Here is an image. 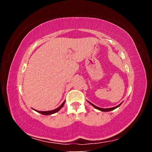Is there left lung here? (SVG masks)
<instances>
[{
	"mask_svg": "<svg viewBox=\"0 0 152 152\" xmlns=\"http://www.w3.org/2000/svg\"><path fill=\"white\" fill-rule=\"evenodd\" d=\"M88 103H89V104H91L92 105L93 107L95 108V109H98V110H99V111H104V112H107V111H112V110H114V109H115L116 108L119 107L121 105V104H122V103H120L119 105L116 106V107H111V108H107V109H103V108H99V107H96V106L94 105V104H93L92 103L89 102H88Z\"/></svg>",
	"mask_w": 152,
	"mask_h": 152,
	"instance_id": "1",
	"label": "left lung"
}]
</instances>
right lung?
Returning a JSON list of instances; mask_svg holds the SVG:
<instances>
[{"mask_svg":"<svg viewBox=\"0 0 152 152\" xmlns=\"http://www.w3.org/2000/svg\"><path fill=\"white\" fill-rule=\"evenodd\" d=\"M64 104H65V101H64V102L62 103L60 105L59 107L57 108V109H54V110H51V111H37V110H35V109H34L35 111L38 112V113H41V114H42V115H51V114L55 113H57V112L59 111V110L61 109V108L64 107Z\"/></svg>","mask_w":152,"mask_h":152,"instance_id":"obj_1","label":"right lung"}]
</instances>
